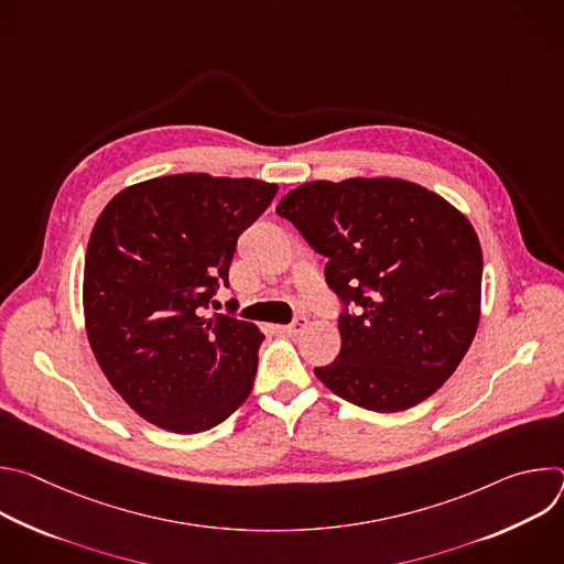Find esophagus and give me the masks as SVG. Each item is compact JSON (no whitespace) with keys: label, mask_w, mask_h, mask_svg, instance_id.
<instances>
[{"label":"esophagus","mask_w":564,"mask_h":564,"mask_svg":"<svg viewBox=\"0 0 564 564\" xmlns=\"http://www.w3.org/2000/svg\"><path fill=\"white\" fill-rule=\"evenodd\" d=\"M305 326H307V318L305 316H296L290 326H283L281 330L288 333V335H299V333L305 330Z\"/></svg>","instance_id":"obj_1"}]
</instances>
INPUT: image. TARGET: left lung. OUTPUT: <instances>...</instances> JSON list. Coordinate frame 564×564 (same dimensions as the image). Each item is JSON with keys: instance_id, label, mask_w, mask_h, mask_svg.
Wrapping results in <instances>:
<instances>
[{"instance_id": "left-lung-1", "label": "left lung", "mask_w": 564, "mask_h": 564, "mask_svg": "<svg viewBox=\"0 0 564 564\" xmlns=\"http://www.w3.org/2000/svg\"><path fill=\"white\" fill-rule=\"evenodd\" d=\"M276 214L328 257L326 281L344 303L341 350L314 375L375 413L429 399L479 324L481 248L468 218L401 178L312 181L285 194Z\"/></svg>"}]
</instances>
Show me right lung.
<instances>
[{"instance_id":"1","label":"right lung","mask_w":564,"mask_h":564,"mask_svg":"<svg viewBox=\"0 0 564 564\" xmlns=\"http://www.w3.org/2000/svg\"><path fill=\"white\" fill-rule=\"evenodd\" d=\"M279 185L176 174L122 189L94 225L85 324L109 383L147 422L203 433L252 392L263 333L218 305L236 240ZM236 299L227 307H236Z\"/></svg>"}]
</instances>
